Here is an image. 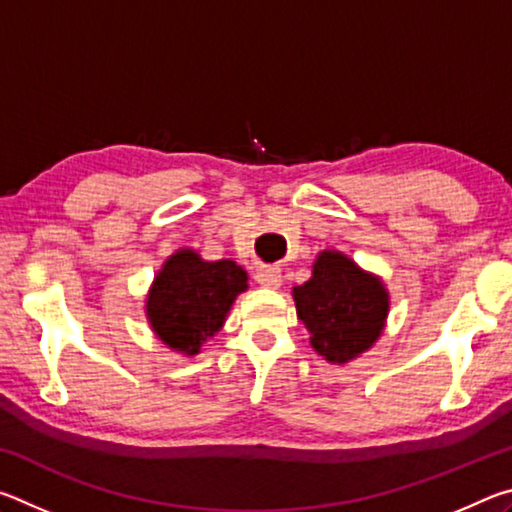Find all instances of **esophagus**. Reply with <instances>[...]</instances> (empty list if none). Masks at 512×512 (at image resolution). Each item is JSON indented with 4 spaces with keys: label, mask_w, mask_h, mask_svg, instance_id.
<instances>
[{
    "label": "esophagus",
    "mask_w": 512,
    "mask_h": 512,
    "mask_svg": "<svg viewBox=\"0 0 512 512\" xmlns=\"http://www.w3.org/2000/svg\"><path fill=\"white\" fill-rule=\"evenodd\" d=\"M255 282L264 289H277L282 284V273L275 266H259L255 271Z\"/></svg>",
    "instance_id": "obj_1"
}]
</instances>
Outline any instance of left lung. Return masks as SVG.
Instances as JSON below:
<instances>
[{"label":"left lung","mask_w":512,"mask_h":512,"mask_svg":"<svg viewBox=\"0 0 512 512\" xmlns=\"http://www.w3.org/2000/svg\"><path fill=\"white\" fill-rule=\"evenodd\" d=\"M298 318L309 343L329 363H350L375 345L386 329L391 296L377 273L341 250H320L311 277L293 287Z\"/></svg>","instance_id":"left-lung-1"}]
</instances>
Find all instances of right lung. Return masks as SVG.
<instances>
[{
  "label": "right lung",
  "mask_w": 512,
  "mask_h": 512,
  "mask_svg": "<svg viewBox=\"0 0 512 512\" xmlns=\"http://www.w3.org/2000/svg\"><path fill=\"white\" fill-rule=\"evenodd\" d=\"M248 273L232 259L207 262L194 248H180L155 273L144 300L151 332L171 352L196 357L228 318Z\"/></svg>",
  "instance_id": "add662e5"
}]
</instances>
